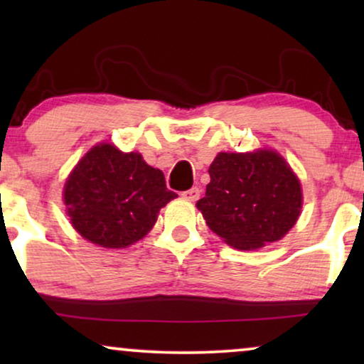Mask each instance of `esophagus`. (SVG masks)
Instances as JSON below:
<instances>
[{
    "label": "esophagus",
    "instance_id": "obj_1",
    "mask_svg": "<svg viewBox=\"0 0 364 364\" xmlns=\"http://www.w3.org/2000/svg\"><path fill=\"white\" fill-rule=\"evenodd\" d=\"M182 197L188 202H196V200H198V197H200V188H198V187L188 188V191L182 192Z\"/></svg>",
    "mask_w": 364,
    "mask_h": 364
}]
</instances>
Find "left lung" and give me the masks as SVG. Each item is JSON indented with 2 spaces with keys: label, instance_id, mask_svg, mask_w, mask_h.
Segmentation results:
<instances>
[{
  "label": "left lung",
  "instance_id": "8db88e82",
  "mask_svg": "<svg viewBox=\"0 0 364 364\" xmlns=\"http://www.w3.org/2000/svg\"><path fill=\"white\" fill-rule=\"evenodd\" d=\"M208 173L210 182L197 208L208 228L233 248L257 250L280 240L300 217V181L272 149L220 152Z\"/></svg>",
  "mask_w": 364,
  "mask_h": 364
}]
</instances>
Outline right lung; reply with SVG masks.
Masks as SVG:
<instances>
[{"label":"right lung","instance_id":"right-lung-1","mask_svg":"<svg viewBox=\"0 0 364 364\" xmlns=\"http://www.w3.org/2000/svg\"><path fill=\"white\" fill-rule=\"evenodd\" d=\"M177 193L162 171L141 154L121 152L112 144L94 146L64 183V203L73 227L104 248H126L147 235L157 213Z\"/></svg>","mask_w":364,"mask_h":364}]
</instances>
